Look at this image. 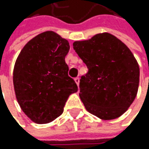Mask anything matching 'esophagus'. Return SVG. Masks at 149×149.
<instances>
[{
	"instance_id": "esophagus-1",
	"label": "esophagus",
	"mask_w": 149,
	"mask_h": 149,
	"mask_svg": "<svg viewBox=\"0 0 149 149\" xmlns=\"http://www.w3.org/2000/svg\"><path fill=\"white\" fill-rule=\"evenodd\" d=\"M74 80H75V82H76V84L79 86V77H77V78H75L74 79Z\"/></svg>"
}]
</instances>
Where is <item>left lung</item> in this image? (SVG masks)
Masks as SVG:
<instances>
[{"instance_id": "left-lung-1", "label": "left lung", "mask_w": 149, "mask_h": 149, "mask_svg": "<svg viewBox=\"0 0 149 149\" xmlns=\"http://www.w3.org/2000/svg\"><path fill=\"white\" fill-rule=\"evenodd\" d=\"M73 48L88 70L79 81V96L86 109L103 120L124 113L134 101L139 67L130 49L114 36L103 33Z\"/></svg>"}]
</instances>
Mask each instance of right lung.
<instances>
[{"mask_svg": "<svg viewBox=\"0 0 149 149\" xmlns=\"http://www.w3.org/2000/svg\"><path fill=\"white\" fill-rule=\"evenodd\" d=\"M70 45L53 31L31 39L16 61L13 84L23 112L36 123L53 122L63 113L70 95L78 86L68 75L65 56Z\"/></svg>", "mask_w": 149, "mask_h": 149, "instance_id": "right-lung-1", "label": "right lung"}]
</instances>
